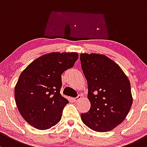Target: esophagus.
Here are the masks:
<instances>
[{
    "mask_svg": "<svg viewBox=\"0 0 147 147\" xmlns=\"http://www.w3.org/2000/svg\"><path fill=\"white\" fill-rule=\"evenodd\" d=\"M81 98H82V96L81 95H78V96L75 97V98H73V101L75 102H77V101H80V100L81 99Z\"/></svg>",
    "mask_w": 147,
    "mask_h": 147,
    "instance_id": "esophagus-1",
    "label": "esophagus"
}]
</instances>
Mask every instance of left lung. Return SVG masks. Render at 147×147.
Masks as SVG:
<instances>
[{"mask_svg": "<svg viewBox=\"0 0 147 147\" xmlns=\"http://www.w3.org/2000/svg\"><path fill=\"white\" fill-rule=\"evenodd\" d=\"M88 84L89 111L81 114L84 124L94 131L108 132L120 125L132 104L130 83L120 66L102 54H80Z\"/></svg>", "mask_w": 147, "mask_h": 147, "instance_id": "left-lung-1", "label": "left lung"}]
</instances>
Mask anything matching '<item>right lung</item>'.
Returning a JSON list of instances; mask_svg holds the SVG:
<instances>
[{
	"instance_id": "right-lung-1",
	"label": "right lung",
	"mask_w": 147,
	"mask_h": 147,
	"mask_svg": "<svg viewBox=\"0 0 147 147\" xmlns=\"http://www.w3.org/2000/svg\"><path fill=\"white\" fill-rule=\"evenodd\" d=\"M78 59L74 52H53L36 58L22 71L15 88V101L29 125L44 130L59 123L69 103L60 93L61 75Z\"/></svg>"
}]
</instances>
